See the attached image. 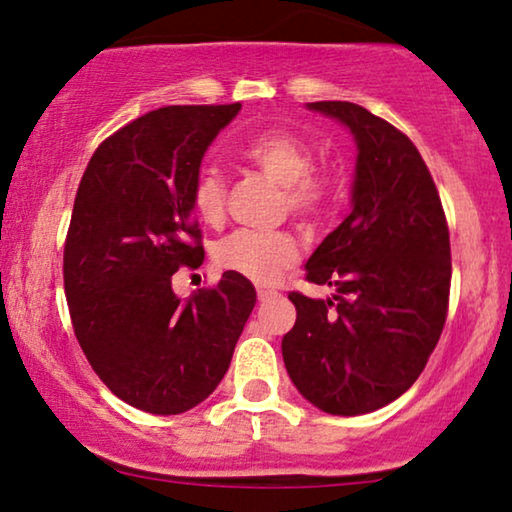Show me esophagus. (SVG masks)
I'll return each instance as SVG.
<instances>
[{
    "label": "esophagus",
    "mask_w": 512,
    "mask_h": 512,
    "mask_svg": "<svg viewBox=\"0 0 512 512\" xmlns=\"http://www.w3.org/2000/svg\"><path fill=\"white\" fill-rule=\"evenodd\" d=\"M258 303H268V300H272L277 296V291H272V289H265V286H258Z\"/></svg>",
    "instance_id": "34e87169"
}]
</instances>
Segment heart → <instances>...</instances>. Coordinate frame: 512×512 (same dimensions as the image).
I'll return each instance as SVG.
<instances>
[{
  "label": "heart",
  "instance_id": "obj_1",
  "mask_svg": "<svg viewBox=\"0 0 512 512\" xmlns=\"http://www.w3.org/2000/svg\"><path fill=\"white\" fill-rule=\"evenodd\" d=\"M237 158L277 184H282V212L303 226H317L338 198V179L326 167L314 165L312 146L296 132L275 128L251 135L240 144ZM228 188L219 174H200L193 184V212L207 226L226 219ZM300 256L298 240L289 230H235L216 242L214 263L256 284H272Z\"/></svg>",
  "mask_w": 512,
  "mask_h": 512
}]
</instances>
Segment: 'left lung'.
<instances>
[{"instance_id": "1", "label": "left lung", "mask_w": 512, "mask_h": 512, "mask_svg": "<svg viewBox=\"0 0 512 512\" xmlns=\"http://www.w3.org/2000/svg\"><path fill=\"white\" fill-rule=\"evenodd\" d=\"M354 132V207L307 261L333 300L291 291L282 340L289 377L331 415H366L405 394L426 366L450 307V228L408 135L354 102H312Z\"/></svg>"}]
</instances>
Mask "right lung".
<instances>
[{
    "instance_id": "right-lung-1",
    "label": "right lung",
    "mask_w": 512,
    "mask_h": 512,
    "mask_svg": "<svg viewBox=\"0 0 512 512\" xmlns=\"http://www.w3.org/2000/svg\"><path fill=\"white\" fill-rule=\"evenodd\" d=\"M242 104H174L97 146L65 237L62 277L74 335L114 396L151 415L195 408L223 380L256 305L247 277L177 298L172 277L200 268L193 184L207 146Z\"/></svg>"
}]
</instances>
